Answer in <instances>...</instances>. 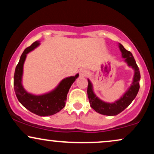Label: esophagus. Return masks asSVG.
<instances>
[{
	"label": "esophagus",
	"mask_w": 154,
	"mask_h": 154,
	"mask_svg": "<svg viewBox=\"0 0 154 154\" xmlns=\"http://www.w3.org/2000/svg\"><path fill=\"white\" fill-rule=\"evenodd\" d=\"M79 74L80 77H86V76H88V72L85 69H82L79 70Z\"/></svg>",
	"instance_id": "esophagus-1"
}]
</instances>
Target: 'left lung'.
Returning a JSON list of instances; mask_svg holds the SVG:
<instances>
[{
	"label": "left lung",
	"mask_w": 154,
	"mask_h": 154,
	"mask_svg": "<svg viewBox=\"0 0 154 154\" xmlns=\"http://www.w3.org/2000/svg\"><path fill=\"white\" fill-rule=\"evenodd\" d=\"M119 46L122 52V57L125 59V61L128 63V66H131L135 70L133 82H132V85L129 88L128 91L125 93V95L114 103H106V102L100 100L94 94L93 91V85H92L91 81L88 79V85L87 93L91 106L96 112L103 114V115L115 116L121 113L132 103V100L135 99L140 88L139 82L140 79V73L138 66L135 62V60L132 56L131 52L127 51L122 44H119Z\"/></svg>",
	"instance_id": "1"
}]
</instances>
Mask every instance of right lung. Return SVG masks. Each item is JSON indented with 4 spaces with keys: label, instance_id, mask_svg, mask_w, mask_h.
<instances>
[{
    "label": "right lung",
    "instance_id": "obj_1",
    "mask_svg": "<svg viewBox=\"0 0 154 154\" xmlns=\"http://www.w3.org/2000/svg\"><path fill=\"white\" fill-rule=\"evenodd\" d=\"M40 45L39 41H35L30 46L27 47L21 56L18 64L15 69L14 76V91L19 101L23 106L31 112L38 116H51L59 112L65 106L67 93L75 79L78 77L77 74L74 77L63 79L58 87L50 93L41 95H35L28 93L23 88L22 78L23 65L25 61L26 54Z\"/></svg>",
    "mask_w": 154,
    "mask_h": 154
}]
</instances>
